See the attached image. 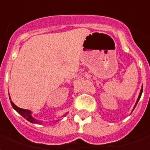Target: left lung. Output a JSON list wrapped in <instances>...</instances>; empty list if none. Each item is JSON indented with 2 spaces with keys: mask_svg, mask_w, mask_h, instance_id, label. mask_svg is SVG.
<instances>
[{
  "mask_svg": "<svg viewBox=\"0 0 150 150\" xmlns=\"http://www.w3.org/2000/svg\"><path fill=\"white\" fill-rule=\"evenodd\" d=\"M142 91H143V86H142V89H141V91H140V94H139V96H138V98H137V102H136V104H135V106H134V108H133V109H134V108H135L136 105H137V103H138L139 100H140V98H141V96H142ZM133 109H132V111H133Z\"/></svg>",
  "mask_w": 150,
  "mask_h": 150,
  "instance_id": "1",
  "label": "left lung"
}]
</instances>
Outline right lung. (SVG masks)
I'll list each match as a JSON object with an SVG mask.
<instances>
[{
	"label": "right lung",
	"instance_id": "obj_1",
	"mask_svg": "<svg viewBox=\"0 0 150 150\" xmlns=\"http://www.w3.org/2000/svg\"><path fill=\"white\" fill-rule=\"evenodd\" d=\"M10 99V98H9ZM11 100V99H10ZM10 103H11L12 106L13 108H14L15 110L17 111L20 115L24 117L25 119H26L28 121H30L31 123H34V124H40L41 121H38V120L34 119L33 116H31V112L30 110H27V109H23V108H18V106H16L13 103V101H10Z\"/></svg>",
	"mask_w": 150,
	"mask_h": 150
}]
</instances>
